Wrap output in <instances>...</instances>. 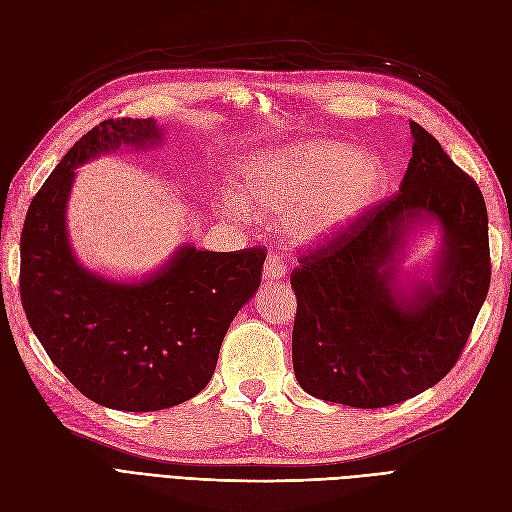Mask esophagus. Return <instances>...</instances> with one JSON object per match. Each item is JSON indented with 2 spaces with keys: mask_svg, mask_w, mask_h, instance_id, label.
Masks as SVG:
<instances>
[{
  "mask_svg": "<svg viewBox=\"0 0 512 512\" xmlns=\"http://www.w3.org/2000/svg\"><path fill=\"white\" fill-rule=\"evenodd\" d=\"M286 273H288V267L275 254H271L265 262V271H262V277H265L267 282H277V280H282V277H286Z\"/></svg>",
  "mask_w": 512,
  "mask_h": 512,
  "instance_id": "esophagus-1",
  "label": "esophagus"
}]
</instances>
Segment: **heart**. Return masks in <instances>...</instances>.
I'll return each instance as SVG.
<instances>
[{"label": "heart", "instance_id": "heart-1", "mask_svg": "<svg viewBox=\"0 0 512 512\" xmlns=\"http://www.w3.org/2000/svg\"><path fill=\"white\" fill-rule=\"evenodd\" d=\"M241 196L226 192L222 203L232 215L247 205L286 218V228L303 243L322 241L348 228L382 194L386 166L369 151L309 138L250 158L241 168Z\"/></svg>", "mask_w": 512, "mask_h": 512}]
</instances>
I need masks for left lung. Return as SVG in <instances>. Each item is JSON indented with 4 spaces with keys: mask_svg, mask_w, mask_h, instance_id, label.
I'll return each mask as SVG.
<instances>
[{
    "mask_svg": "<svg viewBox=\"0 0 512 512\" xmlns=\"http://www.w3.org/2000/svg\"><path fill=\"white\" fill-rule=\"evenodd\" d=\"M412 158L399 192L312 254L297 294L292 367L301 389L333 404L384 408L438 384L457 363L487 299V207L472 177L410 121ZM436 223L430 280L400 269L409 230Z\"/></svg>",
    "mask_w": 512,
    "mask_h": 512,
    "instance_id": "8db88e82",
    "label": "left lung"
}]
</instances>
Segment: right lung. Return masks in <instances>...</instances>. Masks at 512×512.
<instances>
[{
    "instance_id": "obj_1",
    "label": "right lung",
    "mask_w": 512,
    "mask_h": 512,
    "mask_svg": "<svg viewBox=\"0 0 512 512\" xmlns=\"http://www.w3.org/2000/svg\"><path fill=\"white\" fill-rule=\"evenodd\" d=\"M162 138L153 119H106L66 153L44 181L21 232V301L29 327L76 389L100 406L156 412L209 384L232 318L250 301L262 247L203 252L185 243L151 275L111 280L83 267L66 211L76 173L121 145Z\"/></svg>"
}]
</instances>
